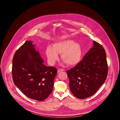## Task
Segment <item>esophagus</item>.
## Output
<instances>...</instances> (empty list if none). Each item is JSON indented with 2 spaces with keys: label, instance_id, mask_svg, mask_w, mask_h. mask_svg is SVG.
Wrapping results in <instances>:
<instances>
[{
  "label": "esophagus",
  "instance_id": "esophagus-1",
  "mask_svg": "<svg viewBox=\"0 0 120 120\" xmlns=\"http://www.w3.org/2000/svg\"><path fill=\"white\" fill-rule=\"evenodd\" d=\"M64 71V69H58L57 70V72L59 73H60L62 71Z\"/></svg>",
  "mask_w": 120,
  "mask_h": 120
}]
</instances>
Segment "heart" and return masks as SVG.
I'll list each match as a JSON object with an SVG mask.
<instances>
[{
    "label": "heart",
    "mask_w": 120,
    "mask_h": 120,
    "mask_svg": "<svg viewBox=\"0 0 120 120\" xmlns=\"http://www.w3.org/2000/svg\"><path fill=\"white\" fill-rule=\"evenodd\" d=\"M58 54L61 55L62 60L68 65H75L81 60L82 49L80 45L70 39L56 42L53 47L48 46L46 50V55L51 65L54 64L58 59Z\"/></svg>",
    "instance_id": "b5f03b06"
}]
</instances>
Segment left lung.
I'll return each mask as SVG.
<instances>
[{
	"label": "left lung",
	"instance_id": "left-lung-1",
	"mask_svg": "<svg viewBox=\"0 0 120 120\" xmlns=\"http://www.w3.org/2000/svg\"><path fill=\"white\" fill-rule=\"evenodd\" d=\"M94 46L77 64L67 71L69 87L79 99L94 95L106 79L108 65L104 48L94 41Z\"/></svg>",
	"mask_w": 120,
	"mask_h": 120
}]
</instances>
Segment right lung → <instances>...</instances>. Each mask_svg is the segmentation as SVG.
I'll return each mask as SVG.
<instances>
[{
	"instance_id": "obj_1",
	"label": "right lung",
	"mask_w": 120,
	"mask_h": 120,
	"mask_svg": "<svg viewBox=\"0 0 120 120\" xmlns=\"http://www.w3.org/2000/svg\"><path fill=\"white\" fill-rule=\"evenodd\" d=\"M31 41L17 50L13 58L12 78L15 84L27 97L42 101L52 93L56 68L46 66Z\"/></svg>"
}]
</instances>
